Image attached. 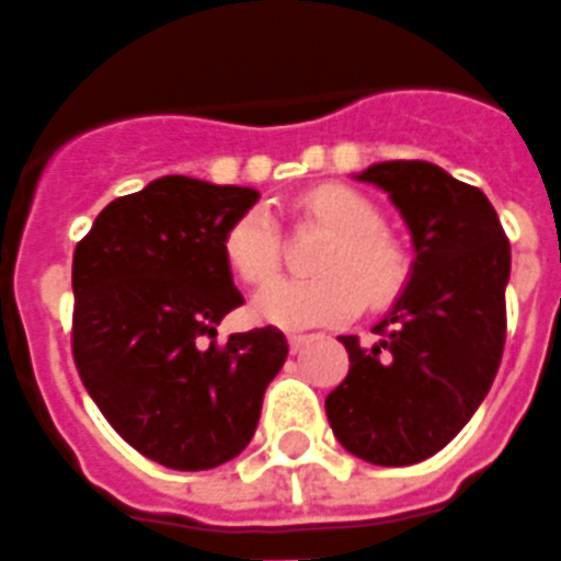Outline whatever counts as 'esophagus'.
<instances>
[{"label":"esophagus","instance_id":"1","mask_svg":"<svg viewBox=\"0 0 561 561\" xmlns=\"http://www.w3.org/2000/svg\"><path fill=\"white\" fill-rule=\"evenodd\" d=\"M309 340H312L309 333H288V345H291V352H300Z\"/></svg>","mask_w":561,"mask_h":561}]
</instances>
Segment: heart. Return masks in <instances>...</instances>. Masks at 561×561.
Returning a JSON list of instances; mask_svg holds the SVG:
<instances>
[{
  "label": "heart",
  "mask_w": 561,
  "mask_h": 561,
  "mask_svg": "<svg viewBox=\"0 0 561 561\" xmlns=\"http://www.w3.org/2000/svg\"><path fill=\"white\" fill-rule=\"evenodd\" d=\"M294 219L328 228L312 279H282L257 294L255 312L279 328L340 324L360 306L388 309L412 279V261L388 231L378 207L352 185L328 183L294 201ZM221 255L245 285H267L282 267V233L267 209H245L221 237Z\"/></svg>",
  "instance_id": "1"
}]
</instances>
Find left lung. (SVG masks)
<instances>
[{"label":"left lung","mask_w":561,"mask_h":561,"mask_svg":"<svg viewBox=\"0 0 561 561\" xmlns=\"http://www.w3.org/2000/svg\"><path fill=\"white\" fill-rule=\"evenodd\" d=\"M381 185L414 240V273L376 345L342 336L348 376L330 390L328 421L354 457L412 466L469 423L505 352L511 243L481 188L430 161H381Z\"/></svg>","instance_id":"obj_1"}]
</instances>
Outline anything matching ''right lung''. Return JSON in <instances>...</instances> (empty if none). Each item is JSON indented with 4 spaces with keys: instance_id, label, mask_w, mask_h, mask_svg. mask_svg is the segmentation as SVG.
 <instances>
[{
    "instance_id": "add662e5",
    "label": "right lung",
    "mask_w": 561,
    "mask_h": 561,
    "mask_svg": "<svg viewBox=\"0 0 561 561\" xmlns=\"http://www.w3.org/2000/svg\"><path fill=\"white\" fill-rule=\"evenodd\" d=\"M255 201V188L161 176L111 201L75 249L80 381L116 433L168 469L237 457L288 357L270 324L213 342L216 324L243 304L221 237Z\"/></svg>"
}]
</instances>
